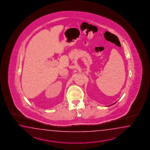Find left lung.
I'll return each instance as SVG.
<instances>
[{
    "label": "left lung",
    "mask_w": 150,
    "mask_h": 150,
    "mask_svg": "<svg viewBox=\"0 0 150 150\" xmlns=\"http://www.w3.org/2000/svg\"><path fill=\"white\" fill-rule=\"evenodd\" d=\"M115 103H116V102H115V103H113V104H112V105H114V104H115Z\"/></svg>",
    "instance_id": "left-lung-1"
}]
</instances>
